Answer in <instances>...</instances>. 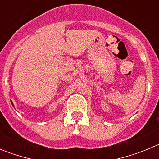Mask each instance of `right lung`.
Wrapping results in <instances>:
<instances>
[{"instance_id": "obj_1", "label": "right lung", "mask_w": 159, "mask_h": 159, "mask_svg": "<svg viewBox=\"0 0 159 159\" xmlns=\"http://www.w3.org/2000/svg\"><path fill=\"white\" fill-rule=\"evenodd\" d=\"M11 103H12V106L14 107V105H13V103H12V101H11Z\"/></svg>"}]
</instances>
